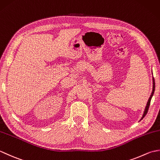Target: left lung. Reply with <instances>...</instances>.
<instances>
[{"instance_id":"obj_1","label":"left lung","mask_w":160,"mask_h":160,"mask_svg":"<svg viewBox=\"0 0 160 160\" xmlns=\"http://www.w3.org/2000/svg\"><path fill=\"white\" fill-rule=\"evenodd\" d=\"M152 82H153V83H152V84H153V85H152V93H151V95L150 98H149V99H148V102H147V106H146L145 110H144V112L143 116H142V118L141 120H142V119H143V118L145 117V115H147V112H148V108H149V106H150V104H151V98H152V96H153V93H154V91H155V87L154 78H152Z\"/></svg>"}]
</instances>
